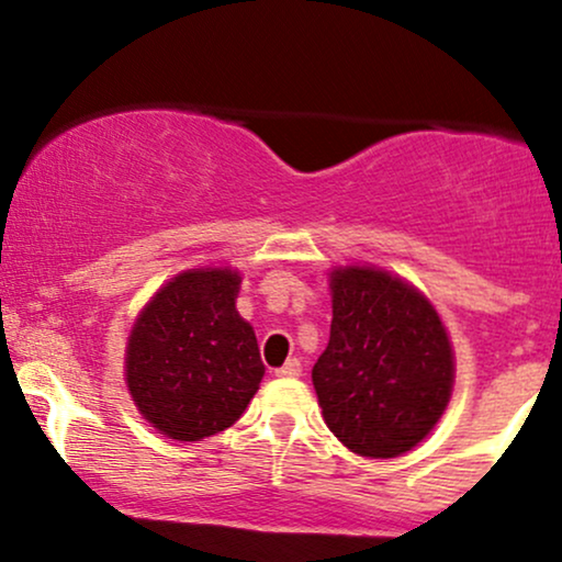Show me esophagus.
Returning <instances> with one entry per match:
<instances>
[{
    "label": "esophagus",
    "mask_w": 562,
    "mask_h": 562,
    "mask_svg": "<svg viewBox=\"0 0 562 562\" xmlns=\"http://www.w3.org/2000/svg\"><path fill=\"white\" fill-rule=\"evenodd\" d=\"M301 372H303V367L299 359H288V362L274 372V375L277 378H301Z\"/></svg>",
    "instance_id": "esophagus-1"
}]
</instances>
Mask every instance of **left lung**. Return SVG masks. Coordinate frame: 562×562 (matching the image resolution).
I'll return each instance as SVG.
<instances>
[{
	"instance_id": "1",
	"label": "left lung",
	"mask_w": 562,
	"mask_h": 562,
	"mask_svg": "<svg viewBox=\"0 0 562 562\" xmlns=\"http://www.w3.org/2000/svg\"><path fill=\"white\" fill-rule=\"evenodd\" d=\"M327 428L362 457H398L447 409L454 357L415 288L380 269L333 272L330 340L312 370Z\"/></svg>"
}]
</instances>
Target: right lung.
<instances>
[{
  "label": "right lung",
  "mask_w": 562,
  "mask_h": 562,
  "mask_svg": "<svg viewBox=\"0 0 562 562\" xmlns=\"http://www.w3.org/2000/svg\"><path fill=\"white\" fill-rule=\"evenodd\" d=\"M240 277L200 269L147 303L126 348V383L142 417L177 441L229 428L259 391L254 327L235 308Z\"/></svg>",
  "instance_id": "right-lung-1"
}]
</instances>
